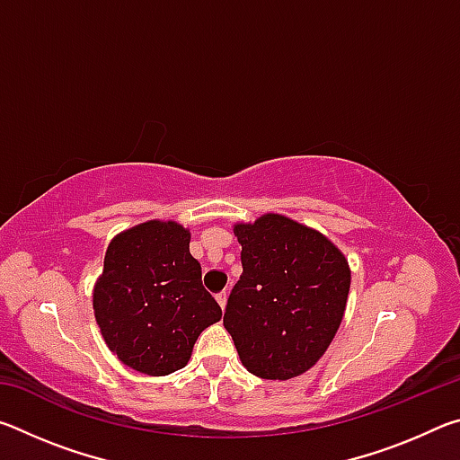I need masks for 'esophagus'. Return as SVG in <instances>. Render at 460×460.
<instances>
[{
  "label": "esophagus",
  "instance_id": "34e87169",
  "mask_svg": "<svg viewBox=\"0 0 460 460\" xmlns=\"http://www.w3.org/2000/svg\"><path fill=\"white\" fill-rule=\"evenodd\" d=\"M217 302H219L221 308H225V305H227V290L217 294Z\"/></svg>",
  "mask_w": 460,
  "mask_h": 460
}]
</instances>
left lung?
<instances>
[{
	"label": "left lung",
	"mask_w": 460,
	"mask_h": 460,
	"mask_svg": "<svg viewBox=\"0 0 460 460\" xmlns=\"http://www.w3.org/2000/svg\"><path fill=\"white\" fill-rule=\"evenodd\" d=\"M237 284L223 324L249 373L290 379L324 355L342 321L351 271L329 239L282 215L235 225Z\"/></svg>",
	"instance_id": "left-lung-1"
}]
</instances>
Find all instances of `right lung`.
I'll return each instance as SVG.
<instances>
[{
	"instance_id": "obj_1",
	"label": "right lung",
	"mask_w": 460,
	"mask_h": 460,
	"mask_svg": "<svg viewBox=\"0 0 460 460\" xmlns=\"http://www.w3.org/2000/svg\"><path fill=\"white\" fill-rule=\"evenodd\" d=\"M189 243L178 223L147 221L107 247L93 294L97 324L119 361L146 376L182 369L199 334L221 318Z\"/></svg>"
}]
</instances>
